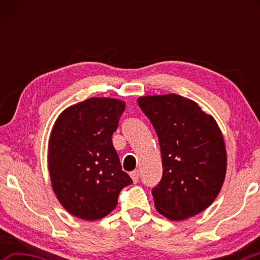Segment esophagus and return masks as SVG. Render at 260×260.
<instances>
[{
    "mask_svg": "<svg viewBox=\"0 0 260 260\" xmlns=\"http://www.w3.org/2000/svg\"><path fill=\"white\" fill-rule=\"evenodd\" d=\"M129 175H131L132 180H133V181H134V183H136V182L139 181L140 173H139V171H138V170H135V171H133V172H131V173H129Z\"/></svg>",
    "mask_w": 260,
    "mask_h": 260,
    "instance_id": "1",
    "label": "esophagus"
}]
</instances>
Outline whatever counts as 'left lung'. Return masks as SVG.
Wrapping results in <instances>:
<instances>
[{
    "label": "left lung",
    "mask_w": 260,
    "mask_h": 260,
    "mask_svg": "<svg viewBox=\"0 0 260 260\" xmlns=\"http://www.w3.org/2000/svg\"><path fill=\"white\" fill-rule=\"evenodd\" d=\"M138 103L159 141L162 178L152 189L156 210L174 221L201 213L226 177V146L217 121L177 94L141 96Z\"/></svg>",
    "instance_id": "1"
}]
</instances>
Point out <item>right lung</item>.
Returning <instances> with one entry per match:
<instances>
[{"mask_svg": "<svg viewBox=\"0 0 260 260\" xmlns=\"http://www.w3.org/2000/svg\"><path fill=\"white\" fill-rule=\"evenodd\" d=\"M125 107L117 99L91 98L65 109L52 127L48 144L52 190L79 219L104 218L117 206L121 189L133 183L112 144Z\"/></svg>", "mask_w": 260, "mask_h": 260, "instance_id": "1", "label": "right lung"}]
</instances>
